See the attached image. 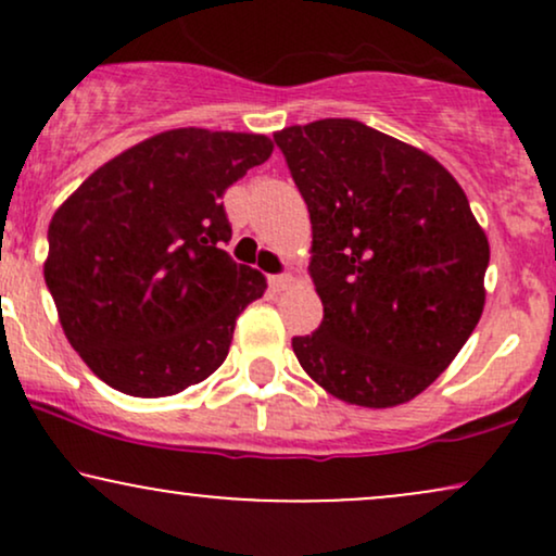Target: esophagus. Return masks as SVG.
Wrapping results in <instances>:
<instances>
[{"label": "esophagus", "mask_w": 556, "mask_h": 556, "mask_svg": "<svg viewBox=\"0 0 556 556\" xmlns=\"http://www.w3.org/2000/svg\"><path fill=\"white\" fill-rule=\"evenodd\" d=\"M292 285V277L290 274H271L269 277V287L274 292H282V290H287V287Z\"/></svg>", "instance_id": "esophagus-1"}]
</instances>
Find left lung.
<instances>
[{
	"label": "left lung",
	"mask_w": 556,
	"mask_h": 556,
	"mask_svg": "<svg viewBox=\"0 0 556 556\" xmlns=\"http://www.w3.org/2000/svg\"><path fill=\"white\" fill-rule=\"evenodd\" d=\"M311 214L324 321L292 337L337 400L392 407L455 361L483 314L489 240L455 177L358 119L274 136Z\"/></svg>",
	"instance_id": "8db88e82"
}]
</instances>
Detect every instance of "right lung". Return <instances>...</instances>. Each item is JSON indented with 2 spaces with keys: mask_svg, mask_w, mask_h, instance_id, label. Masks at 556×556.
<instances>
[{
  "mask_svg": "<svg viewBox=\"0 0 556 556\" xmlns=\"http://www.w3.org/2000/svg\"><path fill=\"white\" fill-rule=\"evenodd\" d=\"M271 149L253 132H159L56 208L43 279L70 344L104 384L167 397L225 363L266 279L222 251L232 238L222 195Z\"/></svg>",
  "mask_w": 556,
  "mask_h": 556,
  "instance_id": "right-lung-1",
  "label": "right lung"
}]
</instances>
